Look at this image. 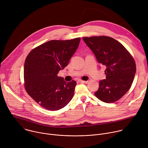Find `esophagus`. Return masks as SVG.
I'll use <instances>...</instances> for the list:
<instances>
[{
  "label": "esophagus",
  "mask_w": 148,
  "mask_h": 148,
  "mask_svg": "<svg viewBox=\"0 0 148 148\" xmlns=\"http://www.w3.org/2000/svg\"><path fill=\"white\" fill-rule=\"evenodd\" d=\"M79 82L80 83H88V81H84V80H79Z\"/></svg>",
  "instance_id": "34e87169"
}]
</instances>
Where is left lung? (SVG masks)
<instances>
[{
	"mask_svg": "<svg viewBox=\"0 0 148 148\" xmlns=\"http://www.w3.org/2000/svg\"><path fill=\"white\" fill-rule=\"evenodd\" d=\"M98 62L106 67V78L99 83L95 96L110 103L121 99L130 88L136 72L133 57L119 41L107 36L83 37Z\"/></svg>",
	"mask_w": 148,
	"mask_h": 148,
	"instance_id": "obj_1",
	"label": "left lung"
}]
</instances>
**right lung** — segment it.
I'll list each match as a JSON object with an SVG mask.
<instances>
[{
  "instance_id": "right-lung-1",
  "label": "right lung",
  "mask_w": 148,
  "mask_h": 148,
  "mask_svg": "<svg viewBox=\"0 0 148 148\" xmlns=\"http://www.w3.org/2000/svg\"><path fill=\"white\" fill-rule=\"evenodd\" d=\"M80 41V38L51 40L27 55L24 67L25 88L42 107L51 111L60 110L73 98L76 82H66L57 75L68 65Z\"/></svg>"
}]
</instances>
